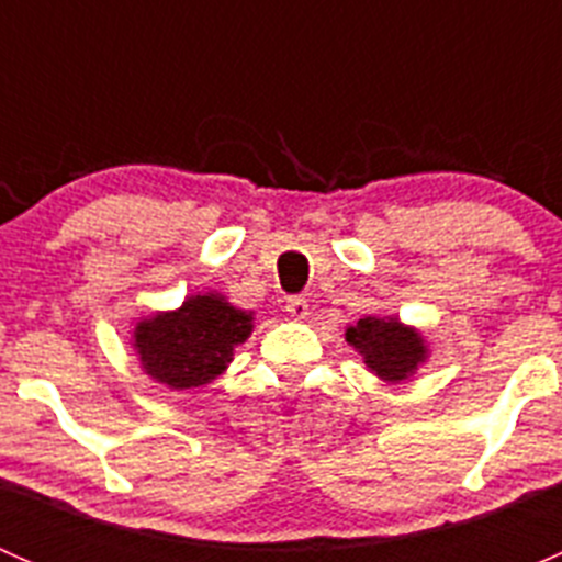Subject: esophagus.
I'll use <instances>...</instances> for the list:
<instances>
[{
  "label": "esophagus",
  "instance_id": "obj_1",
  "mask_svg": "<svg viewBox=\"0 0 562 562\" xmlns=\"http://www.w3.org/2000/svg\"><path fill=\"white\" fill-rule=\"evenodd\" d=\"M285 313L291 317H296V321H302V317H307L310 313V304L304 296H288L285 299Z\"/></svg>",
  "mask_w": 562,
  "mask_h": 562
}]
</instances>
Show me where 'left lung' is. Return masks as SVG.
Instances as JSON below:
<instances>
[{"label": "left lung", "mask_w": 562, "mask_h": 562, "mask_svg": "<svg viewBox=\"0 0 562 562\" xmlns=\"http://www.w3.org/2000/svg\"><path fill=\"white\" fill-rule=\"evenodd\" d=\"M345 337L353 348H359L364 364L383 381H405L424 361L422 337L413 328L400 326L394 317H359Z\"/></svg>", "instance_id": "obj_1"}]
</instances>
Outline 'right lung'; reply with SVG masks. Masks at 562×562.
<instances>
[{"mask_svg": "<svg viewBox=\"0 0 562 562\" xmlns=\"http://www.w3.org/2000/svg\"><path fill=\"white\" fill-rule=\"evenodd\" d=\"M252 317L220 296H192L176 313L155 315L135 328V350L144 370L171 389L214 381L234 348L252 331Z\"/></svg>", "mask_w": 562, "mask_h": 562, "instance_id": "obj_1", "label": "right lung"}]
</instances>
